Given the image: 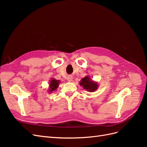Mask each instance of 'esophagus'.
I'll return each mask as SVG.
<instances>
[{"label":"esophagus","mask_w":147,"mask_h":147,"mask_svg":"<svg viewBox=\"0 0 147 147\" xmlns=\"http://www.w3.org/2000/svg\"><path fill=\"white\" fill-rule=\"evenodd\" d=\"M67 80L68 82H72L73 80V78L72 76H69V77H67Z\"/></svg>","instance_id":"esophagus-1"}]
</instances>
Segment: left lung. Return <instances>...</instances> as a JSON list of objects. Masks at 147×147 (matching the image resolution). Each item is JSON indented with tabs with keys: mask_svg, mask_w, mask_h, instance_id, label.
<instances>
[{
	"mask_svg": "<svg viewBox=\"0 0 147 147\" xmlns=\"http://www.w3.org/2000/svg\"><path fill=\"white\" fill-rule=\"evenodd\" d=\"M80 85L89 92H94L97 90L99 87L98 84L94 81H92L89 76L84 77L81 80L80 82Z\"/></svg>",
	"mask_w": 147,
	"mask_h": 147,
	"instance_id": "left-lung-1",
	"label": "left lung"
}]
</instances>
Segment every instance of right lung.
Returning a JSON list of instances; mask_svg holds the SVG:
<instances>
[{
  "label": "right lung",
  "instance_id": "right-lung-1",
  "mask_svg": "<svg viewBox=\"0 0 147 147\" xmlns=\"http://www.w3.org/2000/svg\"><path fill=\"white\" fill-rule=\"evenodd\" d=\"M59 83L60 81L58 80H56L55 78H51V81L50 82V84H49L48 92H51L55 91L57 87H58Z\"/></svg>",
  "mask_w": 147,
  "mask_h": 147
}]
</instances>
